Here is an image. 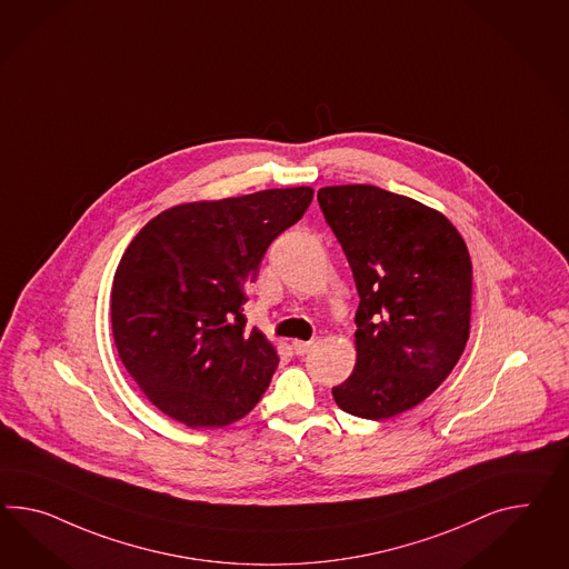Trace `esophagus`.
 I'll list each match as a JSON object with an SVG mask.
<instances>
[{
  "mask_svg": "<svg viewBox=\"0 0 569 569\" xmlns=\"http://www.w3.org/2000/svg\"><path fill=\"white\" fill-rule=\"evenodd\" d=\"M292 349H295V352H297L299 357H303V355H307L309 350L313 349V342H303V340H295V342H292Z\"/></svg>",
  "mask_w": 569,
  "mask_h": 569,
  "instance_id": "esophagus-1",
  "label": "esophagus"
}]
</instances>
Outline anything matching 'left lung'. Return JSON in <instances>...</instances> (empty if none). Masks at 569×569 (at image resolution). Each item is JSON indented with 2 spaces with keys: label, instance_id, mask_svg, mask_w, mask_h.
<instances>
[{
  "label": "left lung",
  "instance_id": "left-lung-1",
  "mask_svg": "<svg viewBox=\"0 0 569 569\" xmlns=\"http://www.w3.org/2000/svg\"><path fill=\"white\" fill-rule=\"evenodd\" d=\"M359 292L357 363L332 388L345 412L381 421L417 407L467 347L472 263L441 212L376 186L318 191Z\"/></svg>",
  "mask_w": 569,
  "mask_h": 569
}]
</instances>
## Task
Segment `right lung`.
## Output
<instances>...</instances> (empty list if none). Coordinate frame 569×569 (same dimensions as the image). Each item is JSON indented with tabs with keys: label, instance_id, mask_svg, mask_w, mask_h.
<instances>
[{
	"label": "right lung",
	"instance_id": "add662e5",
	"mask_svg": "<svg viewBox=\"0 0 569 569\" xmlns=\"http://www.w3.org/2000/svg\"><path fill=\"white\" fill-rule=\"evenodd\" d=\"M311 200V188H287L173 206L133 237L111 289L113 338L128 373L171 419L224 427L260 402L278 355L248 328L246 284Z\"/></svg>",
	"mask_w": 569,
	"mask_h": 569
}]
</instances>
